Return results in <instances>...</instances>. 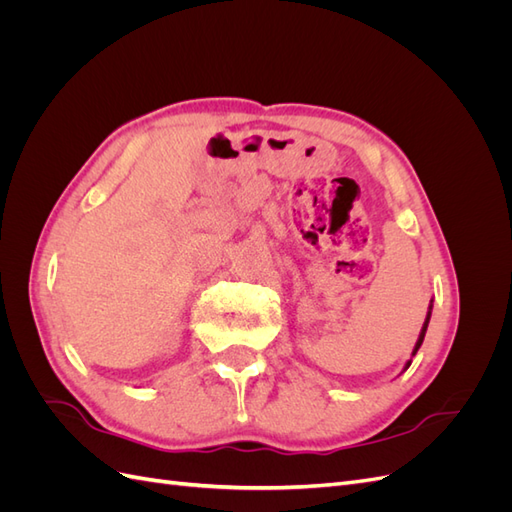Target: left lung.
<instances>
[{"mask_svg": "<svg viewBox=\"0 0 512 512\" xmlns=\"http://www.w3.org/2000/svg\"><path fill=\"white\" fill-rule=\"evenodd\" d=\"M431 309H433V299H431V303H429V309H427V316H425V322H423V329H421V333H418V339H416V344H414V348H412V356L418 352V348H421V344H423V339H425V333H427V327H429V318H431ZM410 363H412V359L410 361H406V365H404V371L410 367ZM404 371H401V374H404Z\"/></svg>", "mask_w": 512, "mask_h": 512, "instance_id": "left-lung-1", "label": "left lung"}]
</instances>
